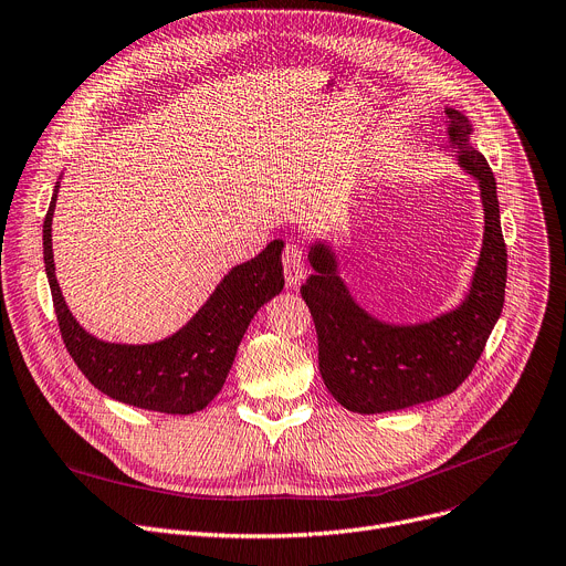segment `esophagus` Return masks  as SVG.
I'll return each mask as SVG.
<instances>
[{"instance_id":"esophagus-1","label":"esophagus","mask_w":566,"mask_h":566,"mask_svg":"<svg viewBox=\"0 0 566 566\" xmlns=\"http://www.w3.org/2000/svg\"><path fill=\"white\" fill-rule=\"evenodd\" d=\"M282 266H284V277L289 286H297L304 275H306V260L304 252L297 243H286L284 252H282Z\"/></svg>"}]
</instances>
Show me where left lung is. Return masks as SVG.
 Listing matches in <instances>:
<instances>
[{"label": "left lung", "mask_w": 566, "mask_h": 566, "mask_svg": "<svg viewBox=\"0 0 566 566\" xmlns=\"http://www.w3.org/2000/svg\"><path fill=\"white\" fill-rule=\"evenodd\" d=\"M458 163L479 180L485 212L483 248L468 297L453 312L420 325H388L358 306L336 271L329 245L310 250L314 275L300 289L318 334V368L334 399L354 413H386L453 392L470 377L501 316L507 252L496 180L470 146L468 117L447 108Z\"/></svg>", "instance_id": "obj_1"}]
</instances>
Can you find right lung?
<instances>
[{"label": "right lung", "instance_id": "right-lung-1", "mask_svg": "<svg viewBox=\"0 0 566 566\" xmlns=\"http://www.w3.org/2000/svg\"><path fill=\"white\" fill-rule=\"evenodd\" d=\"M56 196L59 185L42 226L44 271L63 343L78 370L101 392L137 408L169 416L202 410L223 388L252 316L284 289V243L275 239L254 260L234 266L198 314L174 336L150 345L106 343L76 323L56 282L51 250Z\"/></svg>", "mask_w": 566, "mask_h": 566}]
</instances>
